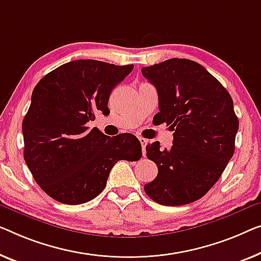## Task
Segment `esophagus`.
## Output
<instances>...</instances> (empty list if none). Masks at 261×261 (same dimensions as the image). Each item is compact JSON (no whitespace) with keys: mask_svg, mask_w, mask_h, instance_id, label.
I'll list each match as a JSON object with an SVG mask.
<instances>
[{"mask_svg":"<svg viewBox=\"0 0 261 261\" xmlns=\"http://www.w3.org/2000/svg\"><path fill=\"white\" fill-rule=\"evenodd\" d=\"M139 142H141V145H142V151H143V155H145V147L147 145V139L143 138V137H139Z\"/></svg>","mask_w":261,"mask_h":261,"instance_id":"esophagus-1","label":"esophagus"}]
</instances>
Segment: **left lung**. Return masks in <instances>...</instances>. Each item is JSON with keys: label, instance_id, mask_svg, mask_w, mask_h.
<instances>
[{"label": "left lung", "instance_id": "obj_1", "mask_svg": "<svg viewBox=\"0 0 261 261\" xmlns=\"http://www.w3.org/2000/svg\"><path fill=\"white\" fill-rule=\"evenodd\" d=\"M158 92L159 124L173 132V145L146 146L158 174L144 191L155 203L179 206L208 192L234 153L239 127L230 93L203 65L171 58L142 69Z\"/></svg>", "mask_w": 261, "mask_h": 261}]
</instances>
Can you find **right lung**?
Returning <instances> with one entry per match:
<instances>
[{
  "label": "right lung",
  "instance_id": "1",
  "mask_svg": "<svg viewBox=\"0 0 261 261\" xmlns=\"http://www.w3.org/2000/svg\"><path fill=\"white\" fill-rule=\"evenodd\" d=\"M134 69L95 60H77L38 82L22 123L24 161L43 191L60 203L79 205L96 198L120 159L142 157L137 137H108L89 120L109 112L110 93Z\"/></svg>",
  "mask_w": 261,
  "mask_h": 261
}]
</instances>
